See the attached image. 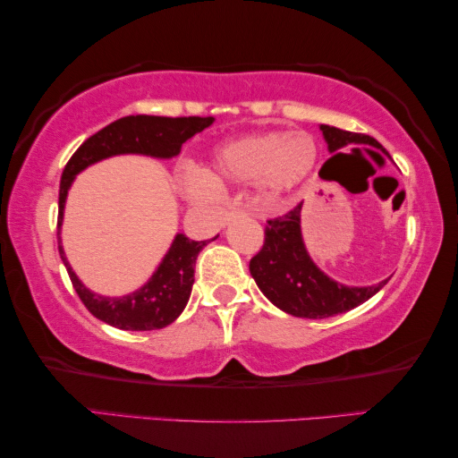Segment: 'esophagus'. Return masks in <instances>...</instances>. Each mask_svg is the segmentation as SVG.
Wrapping results in <instances>:
<instances>
[{
  "label": "esophagus",
  "mask_w": 458,
  "mask_h": 458,
  "mask_svg": "<svg viewBox=\"0 0 458 458\" xmlns=\"http://www.w3.org/2000/svg\"><path fill=\"white\" fill-rule=\"evenodd\" d=\"M239 211L237 208H229V211H223V215H221V225L225 227V225H227L231 219H233V216L237 215Z\"/></svg>",
  "instance_id": "34e87169"
}]
</instances>
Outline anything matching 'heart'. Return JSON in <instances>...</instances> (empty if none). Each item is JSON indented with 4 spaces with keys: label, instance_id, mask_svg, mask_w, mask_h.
Wrapping results in <instances>:
<instances>
[{
    "label": "heart",
    "instance_id": "b5f03b06",
    "mask_svg": "<svg viewBox=\"0 0 458 458\" xmlns=\"http://www.w3.org/2000/svg\"><path fill=\"white\" fill-rule=\"evenodd\" d=\"M317 160L318 148L310 133H256L216 148L211 170H180L178 189L189 200L208 202L219 197V184L256 182L261 197L278 200L306 182Z\"/></svg>",
    "mask_w": 458,
    "mask_h": 458
}]
</instances>
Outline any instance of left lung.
Here are the masks:
<instances>
[{"label": "left lung", "instance_id": "8db88e82", "mask_svg": "<svg viewBox=\"0 0 458 458\" xmlns=\"http://www.w3.org/2000/svg\"><path fill=\"white\" fill-rule=\"evenodd\" d=\"M320 131L331 154L353 144L379 148L376 140L363 133L344 131L331 125H320ZM300 221L302 205L278 219L267 221L264 247L250 261L251 278L274 306L292 317L327 318L355 309L386 286L389 278L371 286H344L327 276L306 251Z\"/></svg>", "mask_w": 458, "mask_h": 458}]
</instances>
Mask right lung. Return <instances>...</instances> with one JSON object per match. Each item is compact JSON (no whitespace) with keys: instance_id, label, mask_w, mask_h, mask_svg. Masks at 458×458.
<instances>
[{"instance_id":"add662e5","label":"right lung","mask_w":458,"mask_h":458,"mask_svg":"<svg viewBox=\"0 0 458 458\" xmlns=\"http://www.w3.org/2000/svg\"><path fill=\"white\" fill-rule=\"evenodd\" d=\"M213 122L215 117L127 115L103 127L95 136L82 141V146L72 154L63 170L58 192V229L63 225L66 197H69L74 178L82 170L122 154H141L170 160L180 154V148L186 140L213 125ZM207 243L208 242H192L184 233H176L152 278L125 296L95 294L79 280V276L66 261L60 237L58 251L74 290L93 317L122 331H156V328L168 327L182 314L192 292L194 264Z\"/></svg>"}]
</instances>
